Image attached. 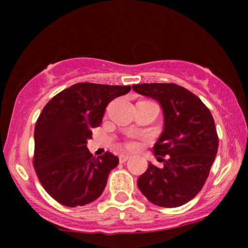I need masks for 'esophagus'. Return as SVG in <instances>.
I'll list each match as a JSON object with an SVG mask.
<instances>
[{"label":"esophagus","mask_w":248,"mask_h":248,"mask_svg":"<svg viewBox=\"0 0 248 248\" xmlns=\"http://www.w3.org/2000/svg\"><path fill=\"white\" fill-rule=\"evenodd\" d=\"M130 156L129 155H126V154H121L120 156H119V161L121 162V163H124V162H126L127 160H129Z\"/></svg>","instance_id":"esophagus-1"}]
</instances>
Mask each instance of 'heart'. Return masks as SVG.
<instances>
[{
	"instance_id": "1",
	"label": "heart",
	"mask_w": 248,
	"mask_h": 248,
	"mask_svg": "<svg viewBox=\"0 0 248 248\" xmlns=\"http://www.w3.org/2000/svg\"><path fill=\"white\" fill-rule=\"evenodd\" d=\"M126 147L128 149H136L139 148V142L136 140H128L126 142Z\"/></svg>"
}]
</instances>
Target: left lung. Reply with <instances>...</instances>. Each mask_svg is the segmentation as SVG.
<instances>
[{
  "mask_svg": "<svg viewBox=\"0 0 248 248\" xmlns=\"http://www.w3.org/2000/svg\"><path fill=\"white\" fill-rule=\"evenodd\" d=\"M133 90L160 102L164 115L163 133L154 146L163 167L149 163L138 179L139 189L155 205H183L201 191L217 155L211 112L197 95L176 84H139Z\"/></svg>",
  "mask_w": 248,
  "mask_h": 248,
  "instance_id": "8db88e82",
  "label": "left lung"
}]
</instances>
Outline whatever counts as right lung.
<instances>
[{
	"mask_svg": "<svg viewBox=\"0 0 248 248\" xmlns=\"http://www.w3.org/2000/svg\"><path fill=\"white\" fill-rule=\"evenodd\" d=\"M129 91L130 86L78 82L43 108L33 134V168L45 191L62 205H86L104 191L119 158L109 152L95 158L87 140L91 129L100 126L107 105Z\"/></svg>",
	"mask_w": 248,
	"mask_h": 248,
	"instance_id": "1",
	"label": "right lung"
}]
</instances>
